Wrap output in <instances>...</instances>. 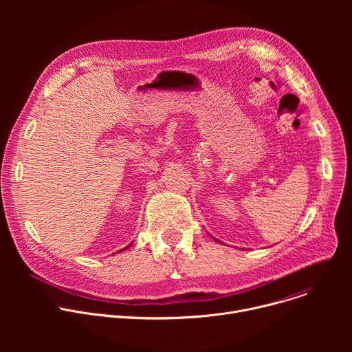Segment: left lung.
<instances>
[{
  "mask_svg": "<svg viewBox=\"0 0 352 352\" xmlns=\"http://www.w3.org/2000/svg\"><path fill=\"white\" fill-rule=\"evenodd\" d=\"M210 236H212V235H210ZM212 238H213V239H214V241H216V242H220V241H219V239H216V238H214V236H212ZM220 243H221V242H220Z\"/></svg>",
  "mask_w": 352,
  "mask_h": 352,
  "instance_id": "left-lung-1",
  "label": "left lung"
}]
</instances>
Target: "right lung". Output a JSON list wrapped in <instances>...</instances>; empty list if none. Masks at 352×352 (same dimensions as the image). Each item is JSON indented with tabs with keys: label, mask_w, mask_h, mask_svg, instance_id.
Returning <instances> with one entry per match:
<instances>
[{
	"label": "right lung",
	"mask_w": 352,
	"mask_h": 352,
	"mask_svg": "<svg viewBox=\"0 0 352 352\" xmlns=\"http://www.w3.org/2000/svg\"><path fill=\"white\" fill-rule=\"evenodd\" d=\"M132 243H133V242H131V243H129V245H128V246H125V248H124V249H121V250H120V252H122V250H125V249H128V248H129V246H131V245H132Z\"/></svg>",
	"instance_id": "1"
}]
</instances>
